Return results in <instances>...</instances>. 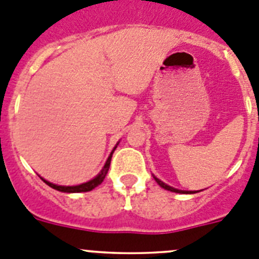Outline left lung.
I'll return each mask as SVG.
<instances>
[{
  "label": "left lung",
  "mask_w": 259,
  "mask_h": 259,
  "mask_svg": "<svg viewBox=\"0 0 259 259\" xmlns=\"http://www.w3.org/2000/svg\"><path fill=\"white\" fill-rule=\"evenodd\" d=\"M154 178H155V177H154ZM155 181L157 182V184H159L160 187H162V188H164V189H168V191H170V192H176V193H194V192L181 191V189H176V188H173V187L168 186V184L162 183V182H161V181H159V179H157V178H155Z\"/></svg>",
  "instance_id": "left-lung-1"
}]
</instances>
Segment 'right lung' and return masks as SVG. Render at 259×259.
<instances>
[{
	"mask_svg": "<svg viewBox=\"0 0 259 259\" xmlns=\"http://www.w3.org/2000/svg\"><path fill=\"white\" fill-rule=\"evenodd\" d=\"M115 147H117V146H115ZM115 147H114V150H115ZM114 150H113V151H112L110 156L108 157L107 162H105L104 168L102 169V171H100V173L98 174V176L95 177L94 179H91V181L86 182V183L80 184V186L65 187V186H56V184L49 183V182H47L46 179H43L44 183H47L49 187H52V188H53V189H57V191H61V192H67V193H77V192H89V191H91V189H94L95 187H98L100 183H102L103 181H104L105 176H107L108 170H109L110 160H112V155H113V152H114Z\"/></svg>",
	"mask_w": 259,
	"mask_h": 259,
	"instance_id": "add662e5",
	"label": "right lung"
}]
</instances>
